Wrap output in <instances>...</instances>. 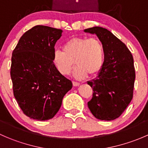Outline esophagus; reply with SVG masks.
Returning a JSON list of instances; mask_svg holds the SVG:
<instances>
[{
  "label": "esophagus",
  "instance_id": "1",
  "mask_svg": "<svg viewBox=\"0 0 148 148\" xmlns=\"http://www.w3.org/2000/svg\"><path fill=\"white\" fill-rule=\"evenodd\" d=\"M72 84H73V86H78L80 85V84L79 82H72Z\"/></svg>",
  "mask_w": 148,
  "mask_h": 148
}]
</instances>
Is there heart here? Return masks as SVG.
I'll return each mask as SVG.
<instances>
[{"label":"heart","instance_id":"1","mask_svg":"<svg viewBox=\"0 0 148 148\" xmlns=\"http://www.w3.org/2000/svg\"><path fill=\"white\" fill-rule=\"evenodd\" d=\"M63 50H56L53 54V63L63 75L69 74L75 64L77 66L74 77L77 79H82L87 75L95 77L102 71L104 49L98 38L74 37L64 44Z\"/></svg>","mask_w":148,"mask_h":148}]
</instances>
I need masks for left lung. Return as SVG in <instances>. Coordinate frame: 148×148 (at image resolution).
<instances>
[{
  "mask_svg": "<svg viewBox=\"0 0 148 148\" xmlns=\"http://www.w3.org/2000/svg\"><path fill=\"white\" fill-rule=\"evenodd\" d=\"M84 31L95 34L104 49L102 71L87 82L93 89L88 107L97 119L115 120L132 99L135 79L133 57L126 45L107 28L95 26Z\"/></svg>",
  "mask_w": 148,
  "mask_h": 148,
  "instance_id": "8db88e82",
  "label": "left lung"
}]
</instances>
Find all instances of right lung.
Instances as JSON below:
<instances>
[{
  "label": "right lung",
  "mask_w": 148,
  "mask_h": 148,
  "mask_svg": "<svg viewBox=\"0 0 148 148\" xmlns=\"http://www.w3.org/2000/svg\"><path fill=\"white\" fill-rule=\"evenodd\" d=\"M62 30L38 25L26 31L12 53L10 77L15 98L29 118H53L72 83L53 62L54 46Z\"/></svg>",
  "instance_id": "obj_1"
}]
</instances>
